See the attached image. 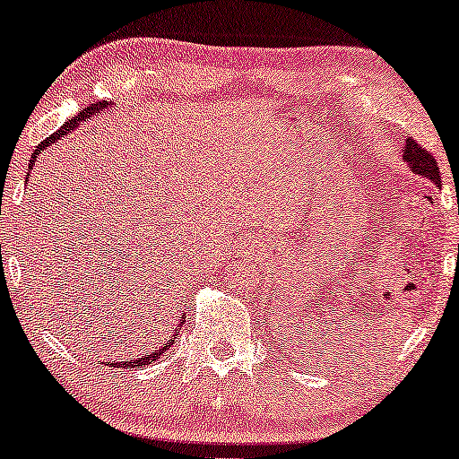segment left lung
Wrapping results in <instances>:
<instances>
[{
  "mask_svg": "<svg viewBox=\"0 0 459 459\" xmlns=\"http://www.w3.org/2000/svg\"><path fill=\"white\" fill-rule=\"evenodd\" d=\"M403 159L413 173L424 175L435 181L437 186H441V173H438V165L437 159L432 156L429 150L420 146L416 140H407L405 142V150H403Z\"/></svg>",
  "mask_w": 459,
  "mask_h": 459,
  "instance_id": "left-lung-1",
  "label": "left lung"
}]
</instances>
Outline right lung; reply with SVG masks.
<instances>
[{"mask_svg":"<svg viewBox=\"0 0 459 459\" xmlns=\"http://www.w3.org/2000/svg\"><path fill=\"white\" fill-rule=\"evenodd\" d=\"M106 102H96V104H91V106H87V108H83L79 112L77 117H73L71 121H66V125H62V127L58 129V134H54L52 137H48V140H43L39 146H37V150L33 152V156H30V167L35 165V160H37V156H39V152L43 148H48L49 143L52 142H56L58 140V137H62V135H66L68 131L71 129H74L77 127V123H81L83 121V118H90V115H93V112H98V110H102V108H106ZM181 324H184V319H181L179 322V325H178V330H181ZM175 341H169L165 347H162L160 351H156V353H148V355H142V357H137V359H129V361H117V363H108V366H121V368H137V366H148V363H152V361H156L159 359V357L162 355V351H167V347H171Z\"/></svg>","mask_w":459,"mask_h":459,"instance_id":"1","label":"right lung"}]
</instances>
